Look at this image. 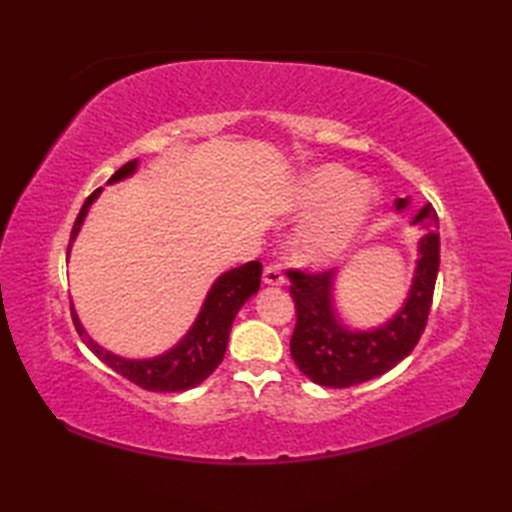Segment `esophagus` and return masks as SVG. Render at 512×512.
Here are the masks:
<instances>
[{"mask_svg":"<svg viewBox=\"0 0 512 512\" xmlns=\"http://www.w3.org/2000/svg\"><path fill=\"white\" fill-rule=\"evenodd\" d=\"M284 273H281V266L270 264L264 268V284L266 286H284Z\"/></svg>","mask_w":512,"mask_h":512,"instance_id":"esophagus-1","label":"esophagus"}]
</instances>
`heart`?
I'll return each mask as SVG.
<instances>
[{
	"label": "heart",
	"mask_w": 512,
	"mask_h": 512,
	"mask_svg": "<svg viewBox=\"0 0 512 512\" xmlns=\"http://www.w3.org/2000/svg\"><path fill=\"white\" fill-rule=\"evenodd\" d=\"M372 184L352 180V173L339 165H321L303 176L290 198V211L312 215L297 233L292 250L303 264L323 266L341 257L361 235L374 211Z\"/></svg>",
	"instance_id": "heart-1"
}]
</instances>
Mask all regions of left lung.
<instances>
[{
	"label": "left lung",
	"mask_w": 512,
	"mask_h": 512,
	"mask_svg": "<svg viewBox=\"0 0 512 512\" xmlns=\"http://www.w3.org/2000/svg\"><path fill=\"white\" fill-rule=\"evenodd\" d=\"M409 198L396 200V211H405ZM424 235L418 242V259L402 308L372 330L347 328L336 312L334 281L336 270L308 275L288 270L290 295L295 299L297 325L290 339V354L301 374L323 387H354L367 383L396 367L409 356L431 310L440 266L438 215L431 204H424L411 220Z\"/></svg>",
	"instance_id": "1"
}]
</instances>
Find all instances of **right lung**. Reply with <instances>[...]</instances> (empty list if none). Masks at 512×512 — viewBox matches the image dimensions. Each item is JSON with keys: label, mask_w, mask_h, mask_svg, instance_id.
Segmentation results:
<instances>
[{"label": "right lung", "mask_w": 512, "mask_h": 512, "mask_svg": "<svg viewBox=\"0 0 512 512\" xmlns=\"http://www.w3.org/2000/svg\"><path fill=\"white\" fill-rule=\"evenodd\" d=\"M136 169L138 160H129L127 165H123L110 180H107V184H116L129 176H134ZM101 191L103 189H96L81 206L79 217H76V222L72 226L68 255L74 237L79 235L85 222V215H88L90 206L99 198ZM259 281H262V264L259 262H248L244 266L226 270V273H222L213 281L211 290L206 292L198 319L193 321L189 332L184 334L171 350L151 358H125L105 350V347H101L88 332H85L79 321V314L74 312V308L72 319L83 343L88 345L92 354L99 356L107 367H112L116 374H121L123 378L132 380L134 385L149 391H187L209 378L215 372V367L222 363L235 314L259 290Z\"/></svg>", "instance_id": "add662e5"}]
</instances>
